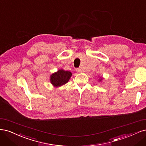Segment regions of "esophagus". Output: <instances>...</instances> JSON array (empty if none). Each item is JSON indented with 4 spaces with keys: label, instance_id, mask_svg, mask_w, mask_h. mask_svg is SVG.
<instances>
[{
    "label": "esophagus",
    "instance_id": "esophagus-1",
    "mask_svg": "<svg viewBox=\"0 0 146 146\" xmlns=\"http://www.w3.org/2000/svg\"><path fill=\"white\" fill-rule=\"evenodd\" d=\"M76 71L78 73H81V72H82V70L81 68H76Z\"/></svg>",
    "mask_w": 146,
    "mask_h": 146
}]
</instances>
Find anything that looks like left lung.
I'll return each instance as SVG.
<instances>
[{"label":"left lung","instance_id":"8db88e82","mask_svg":"<svg viewBox=\"0 0 146 146\" xmlns=\"http://www.w3.org/2000/svg\"><path fill=\"white\" fill-rule=\"evenodd\" d=\"M102 79H103V78H102V77H100V78H99L98 80H99V81L101 82V81H102Z\"/></svg>","mask_w":146,"mask_h":146}]
</instances>
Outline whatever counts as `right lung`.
I'll return each instance as SVG.
<instances>
[{
	"instance_id": "obj_1",
	"label": "right lung",
	"mask_w": 146,
	"mask_h": 146,
	"mask_svg": "<svg viewBox=\"0 0 146 146\" xmlns=\"http://www.w3.org/2000/svg\"><path fill=\"white\" fill-rule=\"evenodd\" d=\"M72 76V73L70 72L59 69L50 75V81L53 87L58 88L67 84Z\"/></svg>"
}]
</instances>
